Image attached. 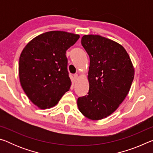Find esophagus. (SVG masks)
<instances>
[{
    "instance_id": "34e87169",
    "label": "esophagus",
    "mask_w": 153,
    "mask_h": 153,
    "mask_svg": "<svg viewBox=\"0 0 153 153\" xmlns=\"http://www.w3.org/2000/svg\"><path fill=\"white\" fill-rule=\"evenodd\" d=\"M77 79H78V75H77V74H75L74 76V79H73L74 82V83L76 82Z\"/></svg>"
}]
</instances>
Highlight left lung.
Wrapping results in <instances>:
<instances>
[{
  "instance_id": "8db88e82",
  "label": "left lung",
  "mask_w": 153,
  "mask_h": 153,
  "mask_svg": "<svg viewBox=\"0 0 153 153\" xmlns=\"http://www.w3.org/2000/svg\"><path fill=\"white\" fill-rule=\"evenodd\" d=\"M82 45L90 57L88 94L77 107L91 120L106 118L117 110L128 95L134 77L130 57L120 44L99 35H84Z\"/></svg>"
}]
</instances>
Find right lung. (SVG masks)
<instances>
[{"label":"right lung","mask_w":153,"mask_h":153,"mask_svg":"<svg viewBox=\"0 0 153 153\" xmlns=\"http://www.w3.org/2000/svg\"><path fill=\"white\" fill-rule=\"evenodd\" d=\"M79 38L73 33L51 31L33 38L23 49L19 62L20 84L38 108L55 106L70 88L65 54Z\"/></svg>","instance_id":"add662e5"}]
</instances>
